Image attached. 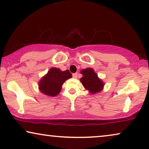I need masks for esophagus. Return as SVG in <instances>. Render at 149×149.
<instances>
[{
    "mask_svg": "<svg viewBox=\"0 0 149 149\" xmlns=\"http://www.w3.org/2000/svg\"><path fill=\"white\" fill-rule=\"evenodd\" d=\"M77 76H78V74H77V73H74V74H72V77L74 79H77Z\"/></svg>",
    "mask_w": 149,
    "mask_h": 149,
    "instance_id": "34e87169",
    "label": "esophagus"
}]
</instances>
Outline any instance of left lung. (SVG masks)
<instances>
[{"mask_svg":"<svg viewBox=\"0 0 149 149\" xmlns=\"http://www.w3.org/2000/svg\"><path fill=\"white\" fill-rule=\"evenodd\" d=\"M80 72L83 74V77L80 79L81 83L85 89L88 90L91 94L99 93L102 90L104 83L97 77V74L93 68L83 69Z\"/></svg>","mask_w":149,"mask_h":149,"instance_id":"left-lung-1","label":"left lung"}]
</instances>
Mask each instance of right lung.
Masks as SVG:
<instances>
[{
	"instance_id": "1",
	"label": "right lung",
	"mask_w": 149,
	"mask_h": 149,
	"mask_svg": "<svg viewBox=\"0 0 149 149\" xmlns=\"http://www.w3.org/2000/svg\"><path fill=\"white\" fill-rule=\"evenodd\" d=\"M72 78L68 70L62 71L60 68L52 67L38 82L40 92L49 96H56L60 92L62 85L68 79Z\"/></svg>"
}]
</instances>
